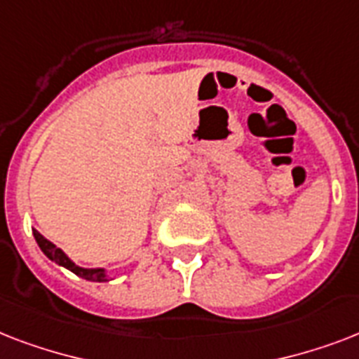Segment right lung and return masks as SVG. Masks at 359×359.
<instances>
[{
    "mask_svg": "<svg viewBox=\"0 0 359 359\" xmlns=\"http://www.w3.org/2000/svg\"><path fill=\"white\" fill-rule=\"evenodd\" d=\"M33 235H35L39 248H41L42 253H44L48 259H52V261H55L57 264H61V266L69 268L70 272H74L76 276H80V278L87 279V281H98V283H102V281H108L109 279L102 268H81L78 266V264H74V262L70 261L69 257L65 255L63 251L59 250L57 245H53L50 240L44 238L39 231H33Z\"/></svg>",
    "mask_w": 359,
    "mask_h": 359,
    "instance_id": "add662e5",
    "label": "right lung"
}]
</instances>
